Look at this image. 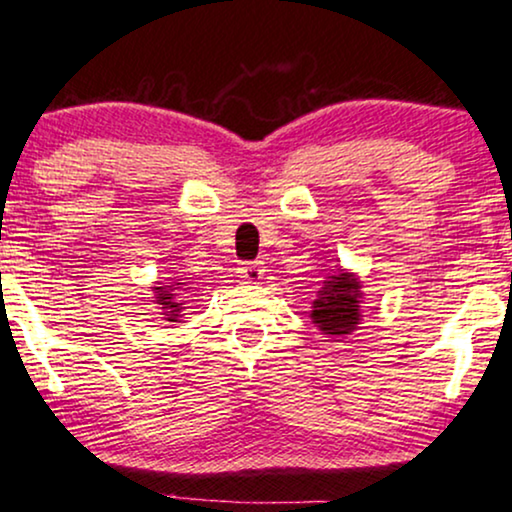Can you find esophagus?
<instances>
[{
	"label": "esophagus",
	"mask_w": 512,
	"mask_h": 512,
	"mask_svg": "<svg viewBox=\"0 0 512 512\" xmlns=\"http://www.w3.org/2000/svg\"><path fill=\"white\" fill-rule=\"evenodd\" d=\"M263 273H266V266H263V261L242 263V268H239V275H242L246 282H258L263 278Z\"/></svg>",
	"instance_id": "esophagus-1"
}]
</instances>
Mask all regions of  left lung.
Wrapping results in <instances>:
<instances>
[{
    "label": "left lung",
    "mask_w": 512,
    "mask_h": 512,
    "mask_svg": "<svg viewBox=\"0 0 512 512\" xmlns=\"http://www.w3.org/2000/svg\"><path fill=\"white\" fill-rule=\"evenodd\" d=\"M359 299H362V285L352 273L340 270V273L328 275L311 306V321L326 335L352 333L362 318Z\"/></svg>",
    "instance_id": "obj_1"
}]
</instances>
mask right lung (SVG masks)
<instances>
[{
  "label": "right lung",
  "mask_w": 512,
  "mask_h": 512,
  "mask_svg": "<svg viewBox=\"0 0 512 512\" xmlns=\"http://www.w3.org/2000/svg\"><path fill=\"white\" fill-rule=\"evenodd\" d=\"M174 285H184V282H174ZM174 285H160V287H153V290H155V304H160V309L165 311L167 321L177 323L179 316H182L184 306L174 302V294H172Z\"/></svg>",
  "instance_id": "1"
}]
</instances>
